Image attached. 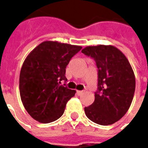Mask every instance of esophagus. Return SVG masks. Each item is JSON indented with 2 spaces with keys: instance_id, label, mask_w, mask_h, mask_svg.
<instances>
[{
  "instance_id": "34e87169",
  "label": "esophagus",
  "mask_w": 148,
  "mask_h": 148,
  "mask_svg": "<svg viewBox=\"0 0 148 148\" xmlns=\"http://www.w3.org/2000/svg\"><path fill=\"white\" fill-rule=\"evenodd\" d=\"M84 93V91H82V90H77V94L78 95V96H80V95H82V93Z\"/></svg>"
}]
</instances>
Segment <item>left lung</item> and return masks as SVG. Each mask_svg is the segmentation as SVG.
Segmentation results:
<instances>
[{"label": "left lung", "mask_w": 148, "mask_h": 148, "mask_svg": "<svg viewBox=\"0 0 148 148\" xmlns=\"http://www.w3.org/2000/svg\"><path fill=\"white\" fill-rule=\"evenodd\" d=\"M82 52L93 58L98 69L95 99L85 107V113L96 124H114L125 115L133 99L136 79L132 68L125 55L113 46H90Z\"/></svg>", "instance_id": "1"}]
</instances>
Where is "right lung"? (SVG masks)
<instances>
[{
	"label": "right lung",
	"mask_w": 148,
	"mask_h": 148,
	"mask_svg": "<svg viewBox=\"0 0 148 148\" xmlns=\"http://www.w3.org/2000/svg\"><path fill=\"white\" fill-rule=\"evenodd\" d=\"M80 46L56 41L41 42L25 58L20 74L22 103L32 117L51 123L63 114L66 105L76 93L62 85L66 68Z\"/></svg>",
	"instance_id": "right-lung-1"
}]
</instances>
